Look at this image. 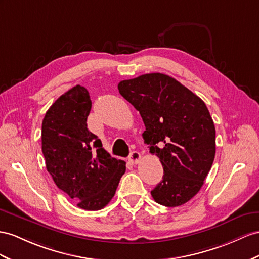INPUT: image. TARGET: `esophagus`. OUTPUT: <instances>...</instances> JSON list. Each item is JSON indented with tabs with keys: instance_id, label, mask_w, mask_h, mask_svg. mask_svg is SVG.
<instances>
[{
	"instance_id": "obj_1",
	"label": "esophagus",
	"mask_w": 259,
	"mask_h": 259,
	"mask_svg": "<svg viewBox=\"0 0 259 259\" xmlns=\"http://www.w3.org/2000/svg\"><path fill=\"white\" fill-rule=\"evenodd\" d=\"M140 160H141V154L139 153V152H137V151L131 152L129 155V162L131 164H138L139 162H140Z\"/></svg>"
}]
</instances>
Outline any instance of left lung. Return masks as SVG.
I'll list each match as a JSON object with an SVG mask.
<instances>
[{
    "label": "left lung",
    "instance_id": "8db88e82",
    "mask_svg": "<svg viewBox=\"0 0 259 259\" xmlns=\"http://www.w3.org/2000/svg\"><path fill=\"white\" fill-rule=\"evenodd\" d=\"M123 98L140 112L144 142L164 169L151 191L165 207H178L198 194L215 155V128L200 97L175 78L149 73L118 84Z\"/></svg>",
    "mask_w": 259,
    "mask_h": 259
}]
</instances>
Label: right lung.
<instances>
[{
  "mask_svg": "<svg viewBox=\"0 0 259 259\" xmlns=\"http://www.w3.org/2000/svg\"><path fill=\"white\" fill-rule=\"evenodd\" d=\"M91 108L89 92L81 85L59 97L42 120L41 149L58 188L78 208L95 211L115 196L125 163L111 157L88 129Z\"/></svg>",
  "mask_w": 259,
  "mask_h": 259,
  "instance_id": "obj_1",
  "label": "right lung"
}]
</instances>
